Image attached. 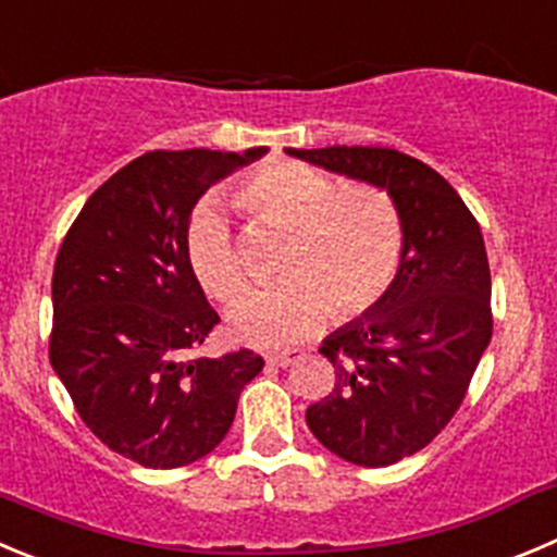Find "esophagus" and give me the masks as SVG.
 Wrapping results in <instances>:
<instances>
[{
  "label": "esophagus",
  "instance_id": "esophagus-1",
  "mask_svg": "<svg viewBox=\"0 0 557 557\" xmlns=\"http://www.w3.org/2000/svg\"><path fill=\"white\" fill-rule=\"evenodd\" d=\"M299 357H302L299 351H280V355H267V362L274 368H288L290 362H296Z\"/></svg>",
  "mask_w": 557,
  "mask_h": 557
}]
</instances>
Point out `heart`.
<instances>
[{
	"mask_svg": "<svg viewBox=\"0 0 557 557\" xmlns=\"http://www.w3.org/2000/svg\"><path fill=\"white\" fill-rule=\"evenodd\" d=\"M244 211L290 227L283 272L272 288H255L231 308V326L261 349H288L313 337L337 305L360 315L396 283L404 258V222L379 186L337 189L330 175L294 161L258 170L236 191ZM186 261L197 283L231 302L244 288L236 238L214 197L202 200L186 227Z\"/></svg>",
	"mask_w": 557,
	"mask_h": 557,
	"instance_id": "b5f03b06",
	"label": "heart"
}]
</instances>
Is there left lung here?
Instances as JSON below:
<instances>
[{
	"mask_svg": "<svg viewBox=\"0 0 557 557\" xmlns=\"http://www.w3.org/2000/svg\"><path fill=\"white\" fill-rule=\"evenodd\" d=\"M285 153L379 186L401 214L396 283L324 337L319 351L335 368V387L305 414L315 440L341 459L396 465L450 423L492 341L481 227L443 175L401 150L332 145Z\"/></svg>",
	"mask_w": 557,
	"mask_h": 557,
	"instance_id": "left-lung-1",
	"label": "left lung"
}]
</instances>
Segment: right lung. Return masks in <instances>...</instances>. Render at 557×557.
I'll list each match as a JSON object with an SVG mask.
<instances>
[{
	"label": "right lung",
	"instance_id": "add662e5",
	"mask_svg": "<svg viewBox=\"0 0 557 557\" xmlns=\"http://www.w3.org/2000/svg\"><path fill=\"white\" fill-rule=\"evenodd\" d=\"M244 153L153 150L98 186L62 242L51 280V368L87 429L114 454L173 470L225 440L244 384L263 360L181 355L220 324L186 261V227Z\"/></svg>",
	"mask_w": 557,
	"mask_h": 557
}]
</instances>
